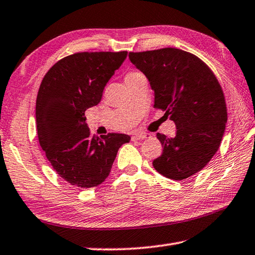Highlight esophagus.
<instances>
[{
  "instance_id": "esophagus-1",
  "label": "esophagus",
  "mask_w": 255,
  "mask_h": 255,
  "mask_svg": "<svg viewBox=\"0 0 255 255\" xmlns=\"http://www.w3.org/2000/svg\"><path fill=\"white\" fill-rule=\"evenodd\" d=\"M150 137L149 133H146V132H137V133H133L131 136V139L132 140H143L145 138H148Z\"/></svg>"
}]
</instances>
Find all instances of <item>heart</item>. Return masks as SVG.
Returning a JSON list of instances; mask_svg holds the SVG:
<instances>
[{
  "label": "heart",
  "mask_w": 255,
  "mask_h": 255,
  "mask_svg": "<svg viewBox=\"0 0 255 255\" xmlns=\"http://www.w3.org/2000/svg\"><path fill=\"white\" fill-rule=\"evenodd\" d=\"M141 75H143V74H141V73H139V72H129L128 74L126 75V77H125V80H126V82L128 83V82H130L131 80L136 79V77L141 76Z\"/></svg>",
  "instance_id": "1"
}]
</instances>
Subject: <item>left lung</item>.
Listing matches in <instances>:
<instances>
[{
  "label": "left lung",
  "mask_w": 255,
  "mask_h": 255,
  "mask_svg": "<svg viewBox=\"0 0 255 255\" xmlns=\"http://www.w3.org/2000/svg\"><path fill=\"white\" fill-rule=\"evenodd\" d=\"M129 59L147 77L154 108L173 120V138L157 133L163 153L153 161L158 173L184 180L198 173L221 145L227 109L221 84L197 56L178 48L129 53Z\"/></svg>",
  "instance_id": "left-lung-1"
}]
</instances>
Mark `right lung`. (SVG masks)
Masks as SVG:
<instances>
[{
    "label": "right lung",
    "instance_id": "1",
    "mask_svg": "<svg viewBox=\"0 0 255 255\" xmlns=\"http://www.w3.org/2000/svg\"><path fill=\"white\" fill-rule=\"evenodd\" d=\"M127 51L76 53L47 72L36 101L38 138L57 174L72 185L92 188L109 175L118 149L130 136H91L85 110L101 101L103 89Z\"/></svg>",
    "mask_w": 255,
    "mask_h": 255
}]
</instances>
